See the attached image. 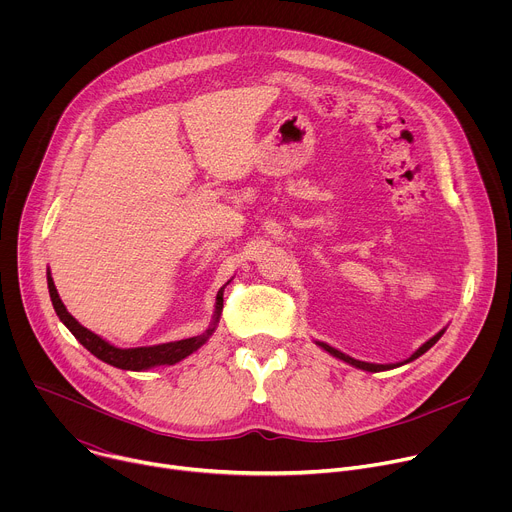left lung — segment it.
<instances>
[{"instance_id":"obj_1","label":"left lung","mask_w":512,"mask_h":512,"mask_svg":"<svg viewBox=\"0 0 512 512\" xmlns=\"http://www.w3.org/2000/svg\"><path fill=\"white\" fill-rule=\"evenodd\" d=\"M446 332V328L444 330H440L437 332L433 338H429L425 344H421L407 360H403V362H395V364H375V362H364V360H356V358H352V356H348V354H344V352H340V350H336V348H332L330 344H326V342H318L316 340V344L320 346V348H324L326 352H330L332 356H336V358H340V360H344V362H348V364H352V367H356V369H362V371H369V373H381V371H391V369H397V367H401V364H407V362H411V360H415V358H419L421 354H425L437 340L442 338V334Z\"/></svg>"}]
</instances>
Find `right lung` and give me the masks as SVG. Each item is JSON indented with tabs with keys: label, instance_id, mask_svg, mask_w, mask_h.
Wrapping results in <instances>:
<instances>
[{
	"label": "right lung",
	"instance_id": "right-lung-1",
	"mask_svg": "<svg viewBox=\"0 0 512 512\" xmlns=\"http://www.w3.org/2000/svg\"><path fill=\"white\" fill-rule=\"evenodd\" d=\"M48 279V291H50V300L54 306L56 316L60 318V322L72 332L91 354H95L99 360L111 364V367L123 369V371H148L152 367H160V364H176L182 358L190 356L192 352H196L202 344H206V340L212 336V332L216 330L218 320H221V312H223V294L225 287L229 285V281L218 289L216 294V304H214V314H212V322L210 326L192 338H184V340H176V342H166V344H156V346H137V348H117L111 342H107L105 338L97 336L95 332H91L89 328H85L83 324H79L75 318L68 314V310L64 308L54 279L50 275V269L46 273Z\"/></svg>",
	"mask_w": 512,
	"mask_h": 512
}]
</instances>
